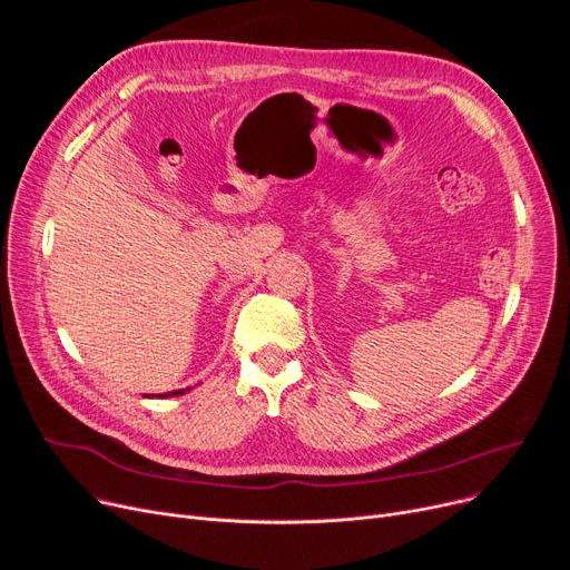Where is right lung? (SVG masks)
<instances>
[{"instance_id": "obj_1", "label": "right lung", "mask_w": 570, "mask_h": 570, "mask_svg": "<svg viewBox=\"0 0 570 570\" xmlns=\"http://www.w3.org/2000/svg\"><path fill=\"white\" fill-rule=\"evenodd\" d=\"M189 391V387H185V391H173V393H166V395H159V397H175V395H185Z\"/></svg>"}]
</instances>
